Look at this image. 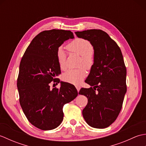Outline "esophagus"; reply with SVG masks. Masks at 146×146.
Returning <instances> with one entry per match:
<instances>
[{"mask_svg": "<svg viewBox=\"0 0 146 146\" xmlns=\"http://www.w3.org/2000/svg\"><path fill=\"white\" fill-rule=\"evenodd\" d=\"M75 86H76V88L77 89V91H78V92H79L80 88H81V87H80V86H79V85H76Z\"/></svg>", "mask_w": 146, "mask_h": 146, "instance_id": "1", "label": "esophagus"}]
</instances>
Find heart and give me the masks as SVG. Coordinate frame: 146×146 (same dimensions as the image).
<instances>
[{
  "label": "heart",
  "mask_w": 146,
  "mask_h": 146,
  "mask_svg": "<svg viewBox=\"0 0 146 146\" xmlns=\"http://www.w3.org/2000/svg\"><path fill=\"white\" fill-rule=\"evenodd\" d=\"M66 48L69 51L81 55L78 63L79 66H84L87 70L91 69L94 64V56L92 52L93 46L88 40L76 38L71 41L67 45ZM56 56L59 66L62 70H66L67 54L63 48L60 47L57 49ZM84 68L81 67L78 69L68 70L64 73L63 79L72 84H78L87 75V72Z\"/></svg>",
  "instance_id": "heart-1"
}]
</instances>
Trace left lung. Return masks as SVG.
I'll return each mask as SVG.
<instances>
[{"label":"left lung","instance_id":"obj_1","mask_svg":"<svg viewBox=\"0 0 146 146\" xmlns=\"http://www.w3.org/2000/svg\"><path fill=\"white\" fill-rule=\"evenodd\" d=\"M75 34L88 40L94 48V64L85 81L92 87L82 88L79 92L88 98L82 111L83 118L92 127H108L119 116L127 92V70L122 52L116 42L102 30Z\"/></svg>","mask_w":146,"mask_h":146}]
</instances>
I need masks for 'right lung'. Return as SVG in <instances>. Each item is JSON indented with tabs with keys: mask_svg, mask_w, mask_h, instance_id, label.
I'll use <instances>...</instances> for the list:
<instances>
[{
	"mask_svg": "<svg viewBox=\"0 0 146 146\" xmlns=\"http://www.w3.org/2000/svg\"><path fill=\"white\" fill-rule=\"evenodd\" d=\"M70 38H74L70 31H44L32 40L21 59L17 82L19 103L29 122L43 131L61 124L63 105L78 95L68 83H61L60 88H50L51 82H60L56 78L61 73L56 51Z\"/></svg>",
	"mask_w": 146,
	"mask_h": 146,
	"instance_id": "add662e5",
	"label": "right lung"
}]
</instances>
